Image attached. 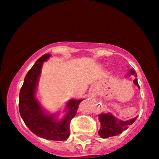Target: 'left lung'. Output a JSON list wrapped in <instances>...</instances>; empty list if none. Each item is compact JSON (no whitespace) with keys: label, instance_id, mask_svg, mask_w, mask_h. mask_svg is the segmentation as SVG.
Masks as SVG:
<instances>
[{"label":"left lung","instance_id":"1","mask_svg":"<svg viewBox=\"0 0 159 159\" xmlns=\"http://www.w3.org/2000/svg\"><path fill=\"white\" fill-rule=\"evenodd\" d=\"M129 75H133V76L137 77L136 71L133 69H131L129 71ZM134 84L139 88V86L138 81H137V78L133 80ZM137 117L133 118L131 120H126V121H123L116 119L113 115L111 113H101L99 115V120L101 122V129L98 131L100 136L101 138H108L110 136H117V135L122 133V132L126 130L129 127V126L133 124L136 120Z\"/></svg>","mask_w":159,"mask_h":159}]
</instances>
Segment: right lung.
<instances>
[{
	"label": "right lung",
	"mask_w": 159,
	"mask_h": 159,
	"mask_svg": "<svg viewBox=\"0 0 159 159\" xmlns=\"http://www.w3.org/2000/svg\"><path fill=\"white\" fill-rule=\"evenodd\" d=\"M49 57V54L41 56L26 74L20 91L19 110L26 126L35 135L46 139L64 141L69 136L70 123L83 100H70L66 107L68 112L61 120L56 119V114H48L41 107L36 98V91L42 66Z\"/></svg>",
	"instance_id": "obj_1"
}]
</instances>
